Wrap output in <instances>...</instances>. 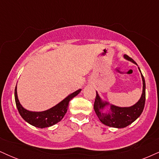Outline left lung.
<instances>
[{
	"instance_id": "1",
	"label": "left lung",
	"mask_w": 159,
	"mask_h": 159,
	"mask_svg": "<svg viewBox=\"0 0 159 159\" xmlns=\"http://www.w3.org/2000/svg\"><path fill=\"white\" fill-rule=\"evenodd\" d=\"M123 57L125 60L137 65L134 60L129 57L126 54H124ZM138 69L141 75L142 81H143V91L140 99L132 106L119 107L112 105L108 102L103 100L96 91V96L93 107L94 111L98 119L104 125L109 127L122 129L132 124L142 114L146 100V84L139 67Z\"/></svg>"
}]
</instances>
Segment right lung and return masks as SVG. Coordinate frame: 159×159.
<instances>
[{"instance_id":"1","label":"right lung","mask_w":159,"mask_h":159,"mask_svg":"<svg viewBox=\"0 0 159 159\" xmlns=\"http://www.w3.org/2000/svg\"><path fill=\"white\" fill-rule=\"evenodd\" d=\"M81 89L68 95L64 99L57 104L54 107L43 111H31L25 109L20 103L17 94V84L15 88V100L20 115L27 123L34 126L43 129L55 125L65 116L69 107V103L75 96L80 93Z\"/></svg>"}]
</instances>
